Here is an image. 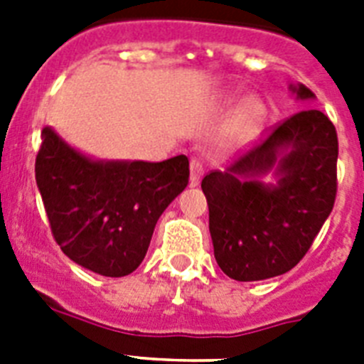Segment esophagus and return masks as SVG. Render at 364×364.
Returning <instances> with one entry per match:
<instances>
[{"mask_svg": "<svg viewBox=\"0 0 364 364\" xmlns=\"http://www.w3.org/2000/svg\"><path fill=\"white\" fill-rule=\"evenodd\" d=\"M189 171H191V176H189L191 186H198L202 175H204V166H202L200 159H191V162H189Z\"/></svg>", "mask_w": 364, "mask_h": 364, "instance_id": "34e87169", "label": "esophagus"}]
</instances>
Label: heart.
I'll return each mask as SVG.
<instances>
[{
  "label": "heart",
  "mask_w": 364,
  "mask_h": 364,
  "mask_svg": "<svg viewBox=\"0 0 364 364\" xmlns=\"http://www.w3.org/2000/svg\"><path fill=\"white\" fill-rule=\"evenodd\" d=\"M233 102L235 96L220 95L215 105H217L218 111H228L233 105ZM266 117H268V109H266V104L262 100L255 98V96L246 98L233 112V118H231L226 129V142L231 146H242V144L250 142L262 129Z\"/></svg>",
  "instance_id": "obj_1"
}]
</instances>
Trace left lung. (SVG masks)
Returning a JSON list of instances; mask_svg holds the SVG:
<instances>
[{
  "mask_svg": "<svg viewBox=\"0 0 364 364\" xmlns=\"http://www.w3.org/2000/svg\"><path fill=\"white\" fill-rule=\"evenodd\" d=\"M295 100H315L291 83ZM337 133L324 112L304 109L224 171L202 180L217 264L240 282L290 272L332 213L337 193ZM276 176L264 185V176Z\"/></svg>",
  "mask_w": 364,
  "mask_h": 364,
  "instance_id": "8db88e82",
  "label": "left lung"
}]
</instances>
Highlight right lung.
Wrapping results in <instances>:
<instances>
[{
	"instance_id": "obj_1",
	"label": "right lung",
	"mask_w": 364,
	"mask_h": 364,
	"mask_svg": "<svg viewBox=\"0 0 364 364\" xmlns=\"http://www.w3.org/2000/svg\"><path fill=\"white\" fill-rule=\"evenodd\" d=\"M189 182V160H96L41 131L36 184L62 252L104 277L140 266L154 226Z\"/></svg>"
}]
</instances>
